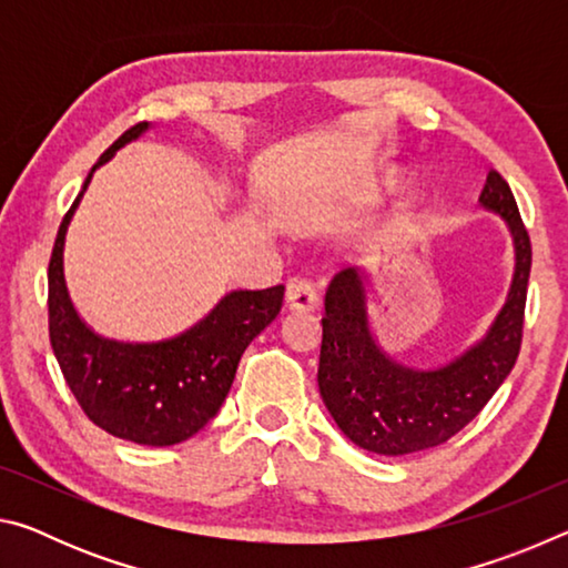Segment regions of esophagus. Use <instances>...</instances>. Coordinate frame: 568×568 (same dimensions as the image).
<instances>
[{"label":"esophagus","mask_w":568,"mask_h":568,"mask_svg":"<svg viewBox=\"0 0 568 568\" xmlns=\"http://www.w3.org/2000/svg\"><path fill=\"white\" fill-rule=\"evenodd\" d=\"M285 303L291 311H315L321 305V295L315 285L305 277H293L285 285Z\"/></svg>","instance_id":"1"}]
</instances>
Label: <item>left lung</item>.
I'll return each mask as SVG.
<instances>
[{"mask_svg": "<svg viewBox=\"0 0 568 568\" xmlns=\"http://www.w3.org/2000/svg\"><path fill=\"white\" fill-rule=\"evenodd\" d=\"M480 205L496 210L511 230L514 283L486 338L444 368H403L378 348L365 315L363 275L355 267L341 271L325 291L321 396L343 434L371 454L406 456L446 444L478 416L516 365L531 240L511 187L496 170H488Z\"/></svg>", "mask_w": 568, "mask_h": 568, "instance_id": "8db88e82", "label": "left lung"}]
</instances>
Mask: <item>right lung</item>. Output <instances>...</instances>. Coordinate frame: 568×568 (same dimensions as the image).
Listing matches in <instances>:
<instances>
[{"instance_id":"right-lung-1","label":"right lung","mask_w":568,"mask_h":568,"mask_svg":"<svg viewBox=\"0 0 568 568\" xmlns=\"http://www.w3.org/2000/svg\"><path fill=\"white\" fill-rule=\"evenodd\" d=\"M145 130L148 122L132 124L102 152L94 168ZM92 172L82 192L88 190ZM82 192L57 230L47 271L54 358L72 396L94 426L140 446L182 444L223 406L240 355L281 313L285 287L230 293L205 321L172 341L145 345L104 341L74 313L62 271L64 233Z\"/></svg>"}]
</instances>
